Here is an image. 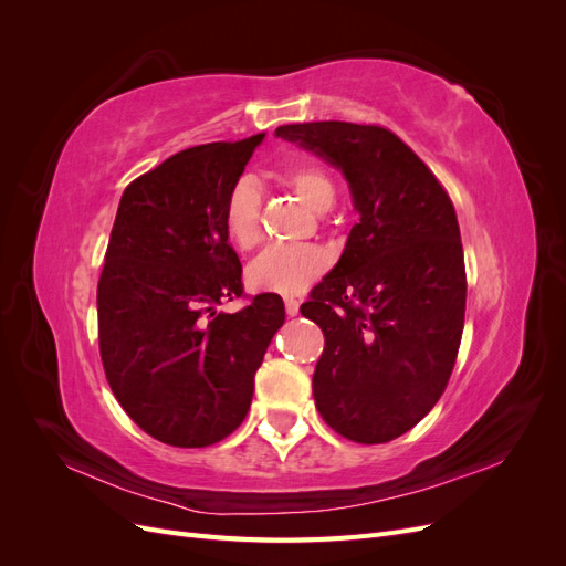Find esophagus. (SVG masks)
<instances>
[{"label": "esophagus", "instance_id": "obj_1", "mask_svg": "<svg viewBox=\"0 0 566 566\" xmlns=\"http://www.w3.org/2000/svg\"><path fill=\"white\" fill-rule=\"evenodd\" d=\"M285 314L297 316L300 314V300L297 297H285Z\"/></svg>", "mask_w": 566, "mask_h": 566}]
</instances>
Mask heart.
Instances as JSON below:
<instances>
[{
    "instance_id": "heart-1",
    "label": "heart",
    "mask_w": 566,
    "mask_h": 566,
    "mask_svg": "<svg viewBox=\"0 0 566 566\" xmlns=\"http://www.w3.org/2000/svg\"><path fill=\"white\" fill-rule=\"evenodd\" d=\"M283 181L314 212H328L335 202L331 177L314 163H293ZM224 231L235 250H252L262 241V193L254 181H238L224 202ZM331 266V254L318 245H276L264 250L248 266V285L256 293L297 295L318 281Z\"/></svg>"
}]
</instances>
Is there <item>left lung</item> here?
<instances>
[{"label": "left lung", "instance_id": "8db88e82", "mask_svg": "<svg viewBox=\"0 0 566 566\" xmlns=\"http://www.w3.org/2000/svg\"><path fill=\"white\" fill-rule=\"evenodd\" d=\"M276 136L339 169L358 212L339 262L302 304L325 335L316 408L352 441H391L430 413L460 347L468 283L453 202L385 127L328 119Z\"/></svg>", "mask_w": 566, "mask_h": 566}]
</instances>
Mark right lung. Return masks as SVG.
<instances>
[{
	"instance_id": "right-lung-1",
	"label": "right lung",
	"mask_w": 566,
	"mask_h": 566,
	"mask_svg": "<svg viewBox=\"0 0 566 566\" xmlns=\"http://www.w3.org/2000/svg\"><path fill=\"white\" fill-rule=\"evenodd\" d=\"M264 134L186 148L134 179L117 205L98 281V347L127 416L169 447L202 449L248 416L283 302L243 295L224 202Z\"/></svg>"
}]
</instances>
